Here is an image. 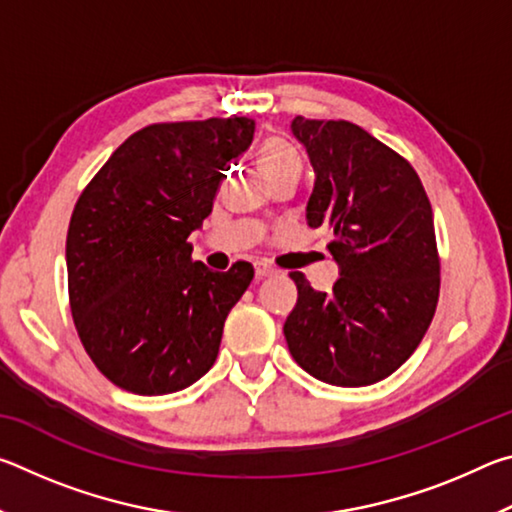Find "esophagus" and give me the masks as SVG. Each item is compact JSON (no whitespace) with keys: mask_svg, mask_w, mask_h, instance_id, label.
Here are the masks:
<instances>
[{"mask_svg":"<svg viewBox=\"0 0 512 512\" xmlns=\"http://www.w3.org/2000/svg\"><path fill=\"white\" fill-rule=\"evenodd\" d=\"M255 273H257V277H273V275H277V268H273L266 262H255Z\"/></svg>","mask_w":512,"mask_h":512,"instance_id":"1","label":"esophagus"}]
</instances>
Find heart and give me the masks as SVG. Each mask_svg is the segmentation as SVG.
<instances>
[{"instance_id":"heart-1","label":"heart","mask_w":512,"mask_h":512,"mask_svg":"<svg viewBox=\"0 0 512 512\" xmlns=\"http://www.w3.org/2000/svg\"><path fill=\"white\" fill-rule=\"evenodd\" d=\"M259 164H262L268 178L284 176V173H298L300 176V155L289 140L284 137H268L259 146Z\"/></svg>"}]
</instances>
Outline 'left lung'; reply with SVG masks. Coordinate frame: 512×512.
<instances>
[{"instance_id": "8db88e82", "label": "left lung", "mask_w": 512, "mask_h": 512, "mask_svg": "<svg viewBox=\"0 0 512 512\" xmlns=\"http://www.w3.org/2000/svg\"><path fill=\"white\" fill-rule=\"evenodd\" d=\"M291 133L316 173L307 223L332 230L327 248L341 277L325 293L291 273L298 302L284 339L325 384H375L411 357L436 314L431 203L411 164L357 124L296 117Z\"/></svg>"}]
</instances>
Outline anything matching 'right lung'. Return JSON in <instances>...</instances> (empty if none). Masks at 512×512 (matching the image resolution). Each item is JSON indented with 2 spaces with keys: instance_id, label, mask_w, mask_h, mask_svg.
Here are the masks:
<instances>
[{
  "instance_id": "1",
  "label": "right lung",
  "mask_w": 512,
  "mask_h": 512,
  "mask_svg": "<svg viewBox=\"0 0 512 512\" xmlns=\"http://www.w3.org/2000/svg\"><path fill=\"white\" fill-rule=\"evenodd\" d=\"M253 133L248 117L146 126L76 201L65 248L74 325L124 391L176 393L214 366L225 318L255 271L248 262L210 271L192 262L187 237Z\"/></svg>"
}]
</instances>
